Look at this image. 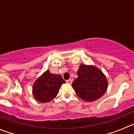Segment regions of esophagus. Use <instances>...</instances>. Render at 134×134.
Here are the masks:
<instances>
[{"instance_id": "esophagus-1", "label": "esophagus", "mask_w": 134, "mask_h": 134, "mask_svg": "<svg viewBox=\"0 0 134 134\" xmlns=\"http://www.w3.org/2000/svg\"><path fill=\"white\" fill-rule=\"evenodd\" d=\"M66 83H68V84H72V80H71V79L66 80Z\"/></svg>"}]
</instances>
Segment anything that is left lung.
I'll return each mask as SVG.
<instances>
[{"mask_svg": "<svg viewBox=\"0 0 134 134\" xmlns=\"http://www.w3.org/2000/svg\"><path fill=\"white\" fill-rule=\"evenodd\" d=\"M77 77L72 83V87L77 96L86 102L100 99L108 88L106 76L93 65H80Z\"/></svg>", "mask_w": 134, "mask_h": 134, "instance_id": "obj_1", "label": "left lung"}]
</instances>
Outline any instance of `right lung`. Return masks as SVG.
<instances>
[{
  "mask_svg": "<svg viewBox=\"0 0 134 134\" xmlns=\"http://www.w3.org/2000/svg\"><path fill=\"white\" fill-rule=\"evenodd\" d=\"M65 83L60 75L51 74L47 70L35 80L33 85L34 97L40 103L51 101L58 95L61 85Z\"/></svg>",
  "mask_w": 134,
  "mask_h": 134,
  "instance_id": "1",
  "label": "right lung"
}]
</instances>
